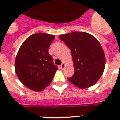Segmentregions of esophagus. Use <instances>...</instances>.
Listing matches in <instances>:
<instances>
[{"label":"esophagus","instance_id":"34e87169","mask_svg":"<svg viewBox=\"0 0 120 120\" xmlns=\"http://www.w3.org/2000/svg\"><path fill=\"white\" fill-rule=\"evenodd\" d=\"M65 63H64V62H62V64L61 65V69H64V68H65Z\"/></svg>","mask_w":120,"mask_h":120}]
</instances>
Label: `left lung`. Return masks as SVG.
<instances>
[{
	"label": "left lung",
	"mask_w": 120,
	"mask_h": 120,
	"mask_svg": "<svg viewBox=\"0 0 120 120\" xmlns=\"http://www.w3.org/2000/svg\"><path fill=\"white\" fill-rule=\"evenodd\" d=\"M71 52L75 73L68 80L79 88H87L97 83L103 73L106 59L97 39L84 32H73L59 36Z\"/></svg>",
	"instance_id": "obj_1"
}]
</instances>
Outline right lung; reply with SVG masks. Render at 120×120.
I'll return each mask as SVG.
<instances>
[{"label":"right lung","mask_w":120,"mask_h":120,"mask_svg":"<svg viewBox=\"0 0 120 120\" xmlns=\"http://www.w3.org/2000/svg\"><path fill=\"white\" fill-rule=\"evenodd\" d=\"M53 35L36 33L24 40L15 60V70L21 82L26 87L39 92L50 85L58 67L49 54Z\"/></svg>","instance_id":"right-lung-1"}]
</instances>
